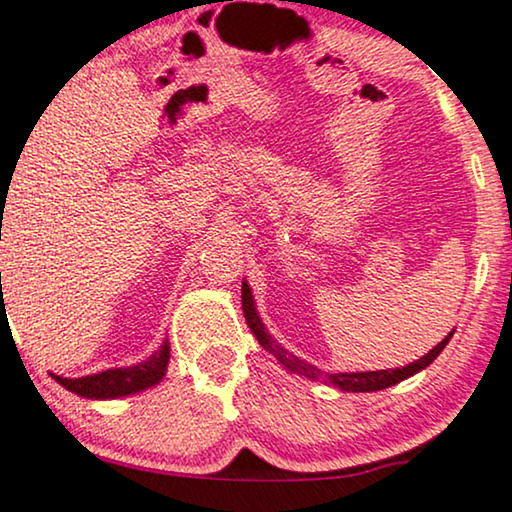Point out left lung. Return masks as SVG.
<instances>
[{"instance_id": "1", "label": "left lung", "mask_w": 512, "mask_h": 512, "mask_svg": "<svg viewBox=\"0 0 512 512\" xmlns=\"http://www.w3.org/2000/svg\"><path fill=\"white\" fill-rule=\"evenodd\" d=\"M242 310H244V319H247L251 333L256 335V340L261 342V347L265 349V352H270L272 356H275V359L282 363L284 368H289L291 373H298V375L307 377V380L333 384V387H338L340 391H380V389L391 387V384H398L401 380H405V377L415 375V373H419V370H424L426 366H429V363H433V359H436V356L443 352L445 345L452 338V333H450L443 342H438V345L433 347L429 354L422 356V359H417L415 363H408V366H403V368L370 370V373H335V375H328V373H324V370H319L317 366H312V363L298 359L296 354L286 352V349L279 345V342H275L268 333H265L261 319H258V314H256L254 298H251V289L244 282H242Z\"/></svg>"}]
</instances>
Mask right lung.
Here are the masks:
<instances>
[{"instance_id":"right-lung-1","label":"right lung","mask_w":512,"mask_h":512,"mask_svg":"<svg viewBox=\"0 0 512 512\" xmlns=\"http://www.w3.org/2000/svg\"><path fill=\"white\" fill-rule=\"evenodd\" d=\"M167 361H170V345L165 342L156 354H151L149 359L139 363V366L104 370V373L76 377V380L74 377L69 380V377H60V375H53V377L55 382L72 391V394H79L86 398H118V396L137 394V391L149 389L153 384H158L163 380L167 370Z\"/></svg>"}]
</instances>
